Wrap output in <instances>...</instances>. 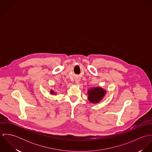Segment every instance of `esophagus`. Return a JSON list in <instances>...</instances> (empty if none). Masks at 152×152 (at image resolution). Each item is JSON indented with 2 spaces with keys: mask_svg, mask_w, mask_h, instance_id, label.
I'll use <instances>...</instances> for the list:
<instances>
[{
  "mask_svg": "<svg viewBox=\"0 0 152 152\" xmlns=\"http://www.w3.org/2000/svg\"><path fill=\"white\" fill-rule=\"evenodd\" d=\"M78 82H79L78 81H76V84H78Z\"/></svg>",
  "mask_w": 152,
  "mask_h": 152,
  "instance_id": "obj_1",
  "label": "esophagus"
}]
</instances>
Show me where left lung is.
Returning <instances> with one entry per match:
<instances>
[{
    "label": "left lung",
    "mask_w": 152,
    "mask_h": 152,
    "mask_svg": "<svg viewBox=\"0 0 152 152\" xmlns=\"http://www.w3.org/2000/svg\"><path fill=\"white\" fill-rule=\"evenodd\" d=\"M106 94V90L101 87H94L88 90V99L92 104L100 102Z\"/></svg>",
    "instance_id": "obj_1"
}]
</instances>
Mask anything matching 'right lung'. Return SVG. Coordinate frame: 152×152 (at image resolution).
<instances>
[{"label": "right lung", "instance_id": "add662e5", "mask_svg": "<svg viewBox=\"0 0 152 152\" xmlns=\"http://www.w3.org/2000/svg\"><path fill=\"white\" fill-rule=\"evenodd\" d=\"M51 92V94H55V92H54L53 90H51V92Z\"/></svg>", "mask_w": 152, "mask_h": 152}]
</instances>
